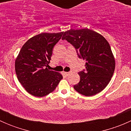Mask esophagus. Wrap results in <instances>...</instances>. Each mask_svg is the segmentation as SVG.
<instances>
[{"instance_id": "esophagus-1", "label": "esophagus", "mask_w": 131, "mask_h": 131, "mask_svg": "<svg viewBox=\"0 0 131 131\" xmlns=\"http://www.w3.org/2000/svg\"><path fill=\"white\" fill-rule=\"evenodd\" d=\"M64 73L66 75H67V76H68V75H69V73H70V72H64Z\"/></svg>"}]
</instances>
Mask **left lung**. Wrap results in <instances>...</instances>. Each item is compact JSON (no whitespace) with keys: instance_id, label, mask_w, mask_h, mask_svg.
Here are the masks:
<instances>
[{"instance_id":"left-lung-1","label":"left lung","mask_w":131,"mask_h":131,"mask_svg":"<svg viewBox=\"0 0 131 131\" xmlns=\"http://www.w3.org/2000/svg\"><path fill=\"white\" fill-rule=\"evenodd\" d=\"M66 40L75 47L79 58L85 59V69L79 72L80 82L73 88L79 93L91 96L106 87L114 73L115 62L110 46L98 33L89 29L68 30Z\"/></svg>"}]
</instances>
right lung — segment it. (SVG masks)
Masks as SVG:
<instances>
[{
	"label": "right lung",
	"instance_id": "obj_1",
	"mask_svg": "<svg viewBox=\"0 0 131 131\" xmlns=\"http://www.w3.org/2000/svg\"><path fill=\"white\" fill-rule=\"evenodd\" d=\"M63 32L42 33L28 40L15 61L18 80L30 94L43 97L54 91L63 79L61 74L47 68L55 45Z\"/></svg>",
	"mask_w": 131,
	"mask_h": 131
}]
</instances>
